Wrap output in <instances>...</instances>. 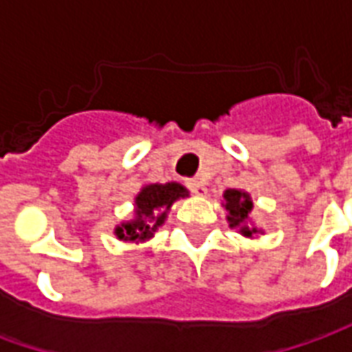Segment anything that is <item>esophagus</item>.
<instances>
[{
    "instance_id": "34e87169",
    "label": "esophagus",
    "mask_w": 352,
    "mask_h": 352,
    "mask_svg": "<svg viewBox=\"0 0 352 352\" xmlns=\"http://www.w3.org/2000/svg\"><path fill=\"white\" fill-rule=\"evenodd\" d=\"M186 186L190 188V192L198 194V196H206L207 194L206 183H204V181H199V179H192V181H188V183H186Z\"/></svg>"
}]
</instances>
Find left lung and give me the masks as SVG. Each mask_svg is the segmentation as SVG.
Returning <instances> with one entry per match:
<instances>
[{"mask_svg": "<svg viewBox=\"0 0 352 352\" xmlns=\"http://www.w3.org/2000/svg\"><path fill=\"white\" fill-rule=\"evenodd\" d=\"M224 207L228 211V222L230 228H239V234L245 237H252L258 234V228H251L249 226V217L252 211V199L251 196L243 190L237 188H228L224 192Z\"/></svg>", "mask_w": 352, "mask_h": 352, "instance_id": "1", "label": "left lung"}]
</instances>
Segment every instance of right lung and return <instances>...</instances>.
<instances>
[{
    "instance_id": "right-lung-1",
    "label": "right lung",
    "mask_w": 352,
    "mask_h": 352,
    "mask_svg": "<svg viewBox=\"0 0 352 352\" xmlns=\"http://www.w3.org/2000/svg\"><path fill=\"white\" fill-rule=\"evenodd\" d=\"M186 196L188 190L179 183L145 184L135 196V217L116 226L115 236L120 241H148L166 222L169 207Z\"/></svg>"
}]
</instances>
